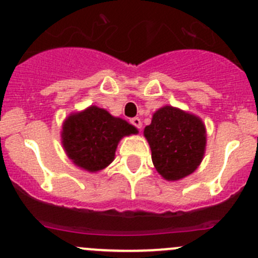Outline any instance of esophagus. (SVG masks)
Masks as SVG:
<instances>
[{"mask_svg": "<svg viewBox=\"0 0 258 258\" xmlns=\"http://www.w3.org/2000/svg\"><path fill=\"white\" fill-rule=\"evenodd\" d=\"M131 123L134 124L135 127H137V128H139V130H141L142 122H141V119L139 118V117H135V118H132L131 119Z\"/></svg>", "mask_w": 258, "mask_h": 258, "instance_id": "obj_1", "label": "esophagus"}]
</instances>
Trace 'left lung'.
I'll list each match as a JSON object with an SVG mask.
<instances>
[{"label":"left lung","mask_w":258,"mask_h":258,"mask_svg":"<svg viewBox=\"0 0 258 258\" xmlns=\"http://www.w3.org/2000/svg\"><path fill=\"white\" fill-rule=\"evenodd\" d=\"M156 171L166 181H178L199 168L206 151L204 121L173 106H163L145 127Z\"/></svg>","instance_id":"left-lung-1"}]
</instances>
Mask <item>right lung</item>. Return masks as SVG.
Here are the masks:
<instances>
[{
  "mask_svg": "<svg viewBox=\"0 0 258 258\" xmlns=\"http://www.w3.org/2000/svg\"><path fill=\"white\" fill-rule=\"evenodd\" d=\"M137 132L127 121L92 105L64 118L61 144L75 166L96 173L114 160L118 142Z\"/></svg>",
  "mask_w": 258,
  "mask_h": 258,
  "instance_id": "right-lung-1",
  "label": "right lung"
}]
</instances>
